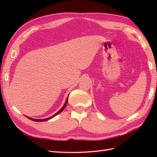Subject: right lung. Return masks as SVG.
Segmentation results:
<instances>
[{
	"label": "right lung",
	"mask_w": 157,
	"mask_h": 157,
	"mask_svg": "<svg viewBox=\"0 0 157 157\" xmlns=\"http://www.w3.org/2000/svg\"><path fill=\"white\" fill-rule=\"evenodd\" d=\"M67 102H68V97L67 98V99H66V101H65V104H64V105L63 106V107L59 110V111L57 112V113H56L54 115H52V117H48V118H46V119H33V118H31V117H28V116H25L26 117H28V119H31V120H32V121H38V122H40V121H48V120H49V119H52V118H53V117H55V116H56L57 115H59L60 113H61L63 110H64V109L65 108V106H66V105H67Z\"/></svg>",
	"instance_id": "1"
}]
</instances>
